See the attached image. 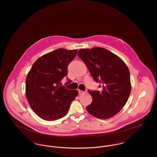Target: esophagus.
<instances>
[{
    "label": "esophagus",
    "instance_id": "obj_1",
    "mask_svg": "<svg viewBox=\"0 0 157 157\" xmlns=\"http://www.w3.org/2000/svg\"><path fill=\"white\" fill-rule=\"evenodd\" d=\"M85 93V92L84 91H83V90H78V94H80V95H81V94H84Z\"/></svg>",
    "mask_w": 157,
    "mask_h": 157
}]
</instances>
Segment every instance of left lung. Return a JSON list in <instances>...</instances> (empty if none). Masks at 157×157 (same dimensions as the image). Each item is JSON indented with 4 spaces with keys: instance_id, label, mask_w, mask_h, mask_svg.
Masks as SVG:
<instances>
[{
    "instance_id": "1",
    "label": "left lung",
    "mask_w": 157,
    "mask_h": 157,
    "mask_svg": "<svg viewBox=\"0 0 157 157\" xmlns=\"http://www.w3.org/2000/svg\"><path fill=\"white\" fill-rule=\"evenodd\" d=\"M78 57L88 67L100 90H88L92 101L88 112L100 119L111 118L126 103L131 91L130 72L117 56L103 48L81 49Z\"/></svg>"
}]
</instances>
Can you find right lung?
Instances as JSON below:
<instances>
[{
	"label": "right lung",
	"instance_id": "right-lung-1",
	"mask_svg": "<svg viewBox=\"0 0 157 157\" xmlns=\"http://www.w3.org/2000/svg\"><path fill=\"white\" fill-rule=\"evenodd\" d=\"M77 52V49H57L39 58L28 72L26 97L31 109L41 118L54 121L63 117L77 96V90L60 85ZM67 80L66 84L71 82Z\"/></svg>",
	"mask_w": 157,
	"mask_h": 157
}]
</instances>
